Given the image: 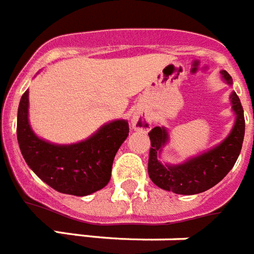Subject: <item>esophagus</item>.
<instances>
[{
  "instance_id": "obj_1",
  "label": "esophagus",
  "mask_w": 254,
  "mask_h": 254,
  "mask_svg": "<svg viewBox=\"0 0 254 254\" xmlns=\"http://www.w3.org/2000/svg\"><path fill=\"white\" fill-rule=\"evenodd\" d=\"M131 125L133 129H148L151 127V121L144 113H135L131 118Z\"/></svg>"
}]
</instances>
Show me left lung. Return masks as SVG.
Masks as SVG:
<instances>
[{"instance_id":"obj_1","label":"left lung","mask_w":254,"mask_h":254,"mask_svg":"<svg viewBox=\"0 0 254 254\" xmlns=\"http://www.w3.org/2000/svg\"><path fill=\"white\" fill-rule=\"evenodd\" d=\"M220 73L227 84L232 85V77L226 70H220ZM230 99L233 113L236 115L230 135L216 147L188 159L184 164L168 165L160 162V152L168 143L169 135L165 127L157 126L151 129L148 133L151 139L148 174L153 184L176 194L192 195L206 191L226 177L240 155L245 133L244 110L240 98L232 92Z\"/></svg>"}]
</instances>
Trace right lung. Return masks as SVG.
Masks as SVG:
<instances>
[{
	"instance_id": "1",
	"label": "right lung",
	"mask_w": 254,
	"mask_h": 254,
	"mask_svg": "<svg viewBox=\"0 0 254 254\" xmlns=\"http://www.w3.org/2000/svg\"><path fill=\"white\" fill-rule=\"evenodd\" d=\"M125 119L106 123L84 141L59 145L40 139L28 123V90L18 107L17 137L32 172L56 191L84 196L109 184L118 149L128 136Z\"/></svg>"
}]
</instances>
